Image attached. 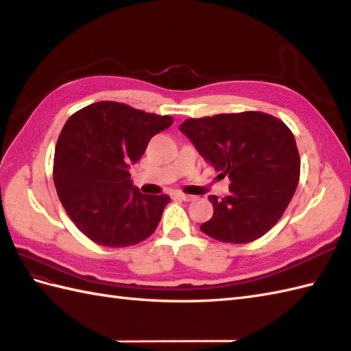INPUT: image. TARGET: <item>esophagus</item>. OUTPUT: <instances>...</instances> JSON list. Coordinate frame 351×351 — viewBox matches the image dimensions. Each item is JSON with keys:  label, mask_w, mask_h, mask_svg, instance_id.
I'll return each mask as SVG.
<instances>
[{"label": "esophagus", "mask_w": 351, "mask_h": 351, "mask_svg": "<svg viewBox=\"0 0 351 351\" xmlns=\"http://www.w3.org/2000/svg\"><path fill=\"white\" fill-rule=\"evenodd\" d=\"M176 196H177V197H180L182 200H184V202H192V200L195 199V196H192V195H186V193H182V192L176 193Z\"/></svg>", "instance_id": "1"}]
</instances>
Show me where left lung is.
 I'll use <instances>...</instances> for the list:
<instances>
[{
    "label": "left lung",
    "mask_w": 351,
    "mask_h": 351,
    "mask_svg": "<svg viewBox=\"0 0 351 351\" xmlns=\"http://www.w3.org/2000/svg\"><path fill=\"white\" fill-rule=\"evenodd\" d=\"M180 132L231 180L228 196H209L214 215L200 226L202 232L243 244L277 224L300 178V156L289 127L269 114L246 111L189 119Z\"/></svg>",
    "instance_id": "1"
}]
</instances>
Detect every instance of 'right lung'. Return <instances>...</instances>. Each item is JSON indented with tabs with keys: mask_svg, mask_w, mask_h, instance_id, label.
Listing matches in <instances>:
<instances>
[{
	"mask_svg": "<svg viewBox=\"0 0 351 351\" xmlns=\"http://www.w3.org/2000/svg\"><path fill=\"white\" fill-rule=\"evenodd\" d=\"M173 117L101 101L74 112L62 127L54 155L60 202L84 236L105 247H127L152 236L168 195H143L129 167Z\"/></svg>",
	"mask_w": 351,
	"mask_h": 351,
	"instance_id": "1",
	"label": "right lung"
}]
</instances>
